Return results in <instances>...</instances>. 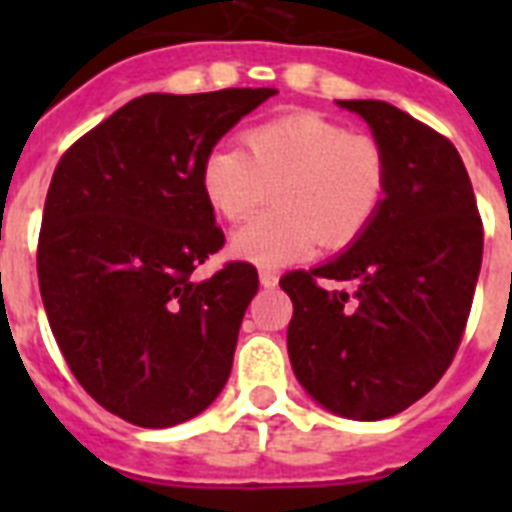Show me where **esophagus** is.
I'll list each match as a JSON object with an SVG mask.
<instances>
[{"label": "esophagus", "mask_w": 512, "mask_h": 512, "mask_svg": "<svg viewBox=\"0 0 512 512\" xmlns=\"http://www.w3.org/2000/svg\"><path fill=\"white\" fill-rule=\"evenodd\" d=\"M260 284L273 289L276 284H279V276H276V271H271V268H260Z\"/></svg>", "instance_id": "obj_1"}]
</instances>
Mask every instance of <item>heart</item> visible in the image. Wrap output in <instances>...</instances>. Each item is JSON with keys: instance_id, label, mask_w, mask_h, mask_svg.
I'll return each mask as SVG.
<instances>
[{"instance_id": "b5f03b06", "label": "heart", "mask_w": 512, "mask_h": 512, "mask_svg": "<svg viewBox=\"0 0 512 512\" xmlns=\"http://www.w3.org/2000/svg\"><path fill=\"white\" fill-rule=\"evenodd\" d=\"M244 146H215L199 185L217 217L247 220L276 191V212L233 233L231 252L255 265H287L316 244L348 247L369 228L388 193V159L369 135L316 111L276 116L244 132Z\"/></svg>"}]
</instances>
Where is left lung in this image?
<instances>
[{
    "label": "left lung",
    "instance_id": "1",
    "mask_svg": "<svg viewBox=\"0 0 512 512\" xmlns=\"http://www.w3.org/2000/svg\"><path fill=\"white\" fill-rule=\"evenodd\" d=\"M337 103L372 127L388 159V193L350 249L281 279L295 305L287 350L324 409L385 420L420 401L452 364L484 225L468 170L444 135L382 100Z\"/></svg>",
    "mask_w": 512,
    "mask_h": 512
}]
</instances>
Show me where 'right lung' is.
Here are the masks:
<instances>
[{
    "instance_id": "obj_1",
    "label": "right lung",
    "mask_w": 512,
    "mask_h": 512,
    "mask_svg": "<svg viewBox=\"0 0 512 512\" xmlns=\"http://www.w3.org/2000/svg\"><path fill=\"white\" fill-rule=\"evenodd\" d=\"M271 95L151 92L82 135L55 167L36 249L44 311L79 385L132 425H180L228 382L260 281L249 263L191 279L225 244L199 170Z\"/></svg>"
}]
</instances>
